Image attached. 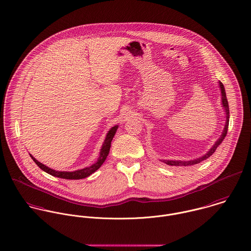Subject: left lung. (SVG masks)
<instances>
[{"mask_svg":"<svg viewBox=\"0 0 251 251\" xmlns=\"http://www.w3.org/2000/svg\"><path fill=\"white\" fill-rule=\"evenodd\" d=\"M220 85V89H221V95H222V105L224 107L225 113H226V124H225V127L223 129V132L220 136V138L215 142V144L212 146V148L202 157L195 159V160H191V161H168V160H163L164 163H166L168 166H175V167H188V166H193V165H197L200 164L201 162L206 160L207 158H209L217 149V147L221 144V142L224 140V138L227 135V131H228V126H229V118H230V111H229V104H228V100L226 97V92H225V88L224 85L219 82Z\"/></svg>","mask_w":251,"mask_h":251,"instance_id":"left-lung-1","label":"left lung"}]
</instances>
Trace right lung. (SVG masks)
I'll return each mask as SVG.
<instances>
[{
  "label": "right lung",
  "mask_w": 251,
  "mask_h": 251,
  "mask_svg": "<svg viewBox=\"0 0 251 251\" xmlns=\"http://www.w3.org/2000/svg\"><path fill=\"white\" fill-rule=\"evenodd\" d=\"M119 126H113L107 133L106 138L104 140V143L102 145V148L100 150V154L98 157V160L95 164H93L92 166L88 167H84L83 169H79V170H75V171H56L52 168L43 165L42 163L38 162L32 155H30V157L32 158V160L35 162V164L40 167L42 170L46 171L47 173L55 176V177H59V178H63V179H83L87 176H89L90 174H92L93 172H95L99 167L103 165V163L105 162L109 152H110V147H111V142L113 140V137L118 129Z\"/></svg>",
  "instance_id": "obj_1"
}]
</instances>
